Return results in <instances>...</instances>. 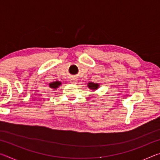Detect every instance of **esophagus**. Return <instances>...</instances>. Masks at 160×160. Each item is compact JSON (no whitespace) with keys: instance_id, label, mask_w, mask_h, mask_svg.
Returning a JSON list of instances; mask_svg holds the SVG:
<instances>
[{"instance_id":"obj_1","label":"esophagus","mask_w":160,"mask_h":160,"mask_svg":"<svg viewBox=\"0 0 160 160\" xmlns=\"http://www.w3.org/2000/svg\"><path fill=\"white\" fill-rule=\"evenodd\" d=\"M70 82H71L72 84H75L77 82V80L75 79V78H72V79L70 80Z\"/></svg>"}]
</instances>
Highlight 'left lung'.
<instances>
[{
  "mask_svg": "<svg viewBox=\"0 0 160 160\" xmlns=\"http://www.w3.org/2000/svg\"><path fill=\"white\" fill-rule=\"evenodd\" d=\"M88 87L89 88V89H90V90H97V89L99 88V84L90 82L88 83Z\"/></svg>",
  "mask_w": 160,
  "mask_h": 160,
  "instance_id": "obj_1",
  "label": "left lung"
}]
</instances>
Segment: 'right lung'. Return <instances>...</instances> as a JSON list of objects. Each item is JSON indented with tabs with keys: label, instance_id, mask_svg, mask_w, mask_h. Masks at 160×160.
Instances as JSON below:
<instances>
[{
	"label": "right lung",
	"instance_id": "right-lung-1",
	"mask_svg": "<svg viewBox=\"0 0 160 160\" xmlns=\"http://www.w3.org/2000/svg\"><path fill=\"white\" fill-rule=\"evenodd\" d=\"M61 82H60V81H56V82H51L49 84V87L51 88H53V89H57L58 88L59 86H61Z\"/></svg>",
	"mask_w": 160,
	"mask_h": 160
}]
</instances>
